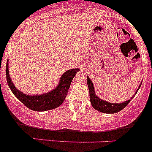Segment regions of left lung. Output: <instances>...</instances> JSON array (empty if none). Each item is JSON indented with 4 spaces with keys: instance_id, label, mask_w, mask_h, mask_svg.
I'll list each match as a JSON object with an SVG mask.
<instances>
[{
    "instance_id": "left-lung-1",
    "label": "left lung",
    "mask_w": 152,
    "mask_h": 152,
    "mask_svg": "<svg viewBox=\"0 0 152 152\" xmlns=\"http://www.w3.org/2000/svg\"><path fill=\"white\" fill-rule=\"evenodd\" d=\"M87 85H88L89 87V90H90V102H91L93 108H95L96 110H97V111H101L102 113L107 114L117 113V112H119L120 111H121L123 108H124L130 102V100H127V101L118 104L110 103V102H108L102 100L101 99L99 98L97 96H96L95 90H94V87H93V84L89 77H87ZM140 87H141V84H140V87H139V89H140ZM139 89L137 90V91L139 90ZM137 91L136 92V93H137ZM133 96L131 97L130 99H132V98H133Z\"/></svg>"
}]
</instances>
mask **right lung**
Segmentation results:
<instances>
[{
  "label": "right lung",
  "mask_w": 152,
  "mask_h": 152,
  "mask_svg": "<svg viewBox=\"0 0 152 152\" xmlns=\"http://www.w3.org/2000/svg\"><path fill=\"white\" fill-rule=\"evenodd\" d=\"M78 69H71L63 74L56 88L50 93L39 96L26 95L18 90L10 80L8 69V61L6 65V77L8 86L16 98L27 108L36 111H44L59 107L65 100L72 80L78 72Z\"/></svg>",
  "instance_id": "1"
}]
</instances>
